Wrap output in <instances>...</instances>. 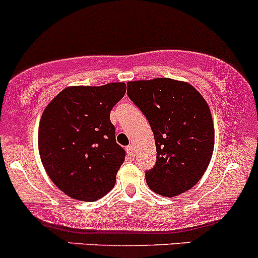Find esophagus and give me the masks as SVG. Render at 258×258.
Instances as JSON below:
<instances>
[{
	"instance_id": "obj_1",
	"label": "esophagus",
	"mask_w": 258,
	"mask_h": 258,
	"mask_svg": "<svg viewBox=\"0 0 258 258\" xmlns=\"http://www.w3.org/2000/svg\"><path fill=\"white\" fill-rule=\"evenodd\" d=\"M126 153H128V155L130 158H134V148L132 147V145H129V147H126Z\"/></svg>"
}]
</instances>
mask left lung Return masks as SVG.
<instances>
[{
	"label": "left lung",
	"mask_w": 258,
	"mask_h": 258,
	"mask_svg": "<svg viewBox=\"0 0 258 258\" xmlns=\"http://www.w3.org/2000/svg\"><path fill=\"white\" fill-rule=\"evenodd\" d=\"M128 95L154 133L156 164L145 172L148 186L172 198L199 182L215 144L214 121L203 95L170 78L128 82Z\"/></svg>",
	"instance_id": "1"
}]
</instances>
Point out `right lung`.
Returning <instances> with one entry per match:
<instances>
[{"label":"right lung","instance_id":"right-lung-1","mask_svg":"<svg viewBox=\"0 0 258 258\" xmlns=\"http://www.w3.org/2000/svg\"><path fill=\"white\" fill-rule=\"evenodd\" d=\"M125 92L123 82L68 87L43 110L39 156L53 184L70 198L92 203L114 187L125 150L116 144L109 116Z\"/></svg>","mask_w":258,"mask_h":258}]
</instances>
